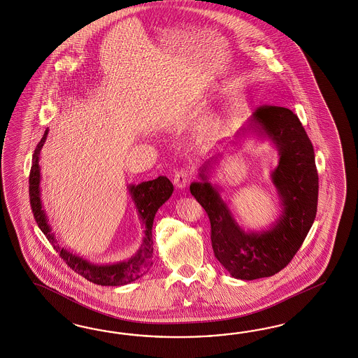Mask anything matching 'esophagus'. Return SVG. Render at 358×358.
<instances>
[{
    "instance_id": "obj_1",
    "label": "esophagus",
    "mask_w": 358,
    "mask_h": 358,
    "mask_svg": "<svg viewBox=\"0 0 358 358\" xmlns=\"http://www.w3.org/2000/svg\"><path fill=\"white\" fill-rule=\"evenodd\" d=\"M190 178H192L190 171L189 169H181V171H178L177 173L174 174V185L178 189H185L190 182Z\"/></svg>"
}]
</instances>
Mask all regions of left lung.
<instances>
[{
	"label": "left lung",
	"instance_id": "obj_1",
	"mask_svg": "<svg viewBox=\"0 0 358 358\" xmlns=\"http://www.w3.org/2000/svg\"><path fill=\"white\" fill-rule=\"evenodd\" d=\"M248 134L269 139L280 156L271 178L282 211L271 226L262 231L238 226L217 186L208 181L214 157L201 168V181L190 185V193L210 219L217 260L234 278L244 281L274 275L292 261L314 223L319 192L314 147L290 108L261 106L238 131L235 141L220 144L224 148L236 145Z\"/></svg>",
	"mask_w": 358,
	"mask_h": 358
}]
</instances>
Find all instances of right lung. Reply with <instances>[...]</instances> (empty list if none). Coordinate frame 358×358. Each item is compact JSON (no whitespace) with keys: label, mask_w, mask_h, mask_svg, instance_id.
Wrapping results in <instances>:
<instances>
[{"label":"right lung","mask_w":358,"mask_h":358,"mask_svg":"<svg viewBox=\"0 0 358 358\" xmlns=\"http://www.w3.org/2000/svg\"><path fill=\"white\" fill-rule=\"evenodd\" d=\"M48 135V129L44 131L43 138L38 143L33 155V164L30 171V203L33 208L34 217L38 223V227L42 229L45 238L52 244L56 252L60 253V257L68 264L69 268L87 278V281L97 283L101 286H122L136 281L143 277L152 266V253H153V240H152V226L157 210L163 206L173 193V184L165 177L159 176L152 181H145L138 185H129V193L138 210L141 224L144 227V238L134 256L129 260L120 261L115 264H93L85 260L69 250L62 248L57 244V238L52 232V228L48 223V217L44 211L41 199V151Z\"/></svg>","instance_id":"right-lung-1"}]
</instances>
